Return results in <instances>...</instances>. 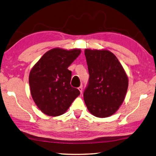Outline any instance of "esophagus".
<instances>
[{"mask_svg": "<svg viewBox=\"0 0 156 156\" xmlns=\"http://www.w3.org/2000/svg\"><path fill=\"white\" fill-rule=\"evenodd\" d=\"M78 89H79V92H80V93L81 94L82 92H83V86H81L80 87H78Z\"/></svg>", "mask_w": 156, "mask_h": 156, "instance_id": "1", "label": "esophagus"}]
</instances>
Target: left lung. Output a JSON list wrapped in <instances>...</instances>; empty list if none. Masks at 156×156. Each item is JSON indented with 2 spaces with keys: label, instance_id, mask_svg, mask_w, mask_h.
I'll return each mask as SVG.
<instances>
[{
  "label": "left lung",
  "instance_id": "1",
  "mask_svg": "<svg viewBox=\"0 0 156 156\" xmlns=\"http://www.w3.org/2000/svg\"><path fill=\"white\" fill-rule=\"evenodd\" d=\"M90 78L83 92L88 111L97 117H109L124 102L128 79L119 61L107 49H85Z\"/></svg>",
  "mask_w": 156,
  "mask_h": 156
}]
</instances>
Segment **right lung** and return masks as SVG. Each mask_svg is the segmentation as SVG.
I'll return each mask as SVG.
<instances>
[{
	"label": "right lung",
	"instance_id": "1",
	"mask_svg": "<svg viewBox=\"0 0 156 156\" xmlns=\"http://www.w3.org/2000/svg\"><path fill=\"white\" fill-rule=\"evenodd\" d=\"M80 54L79 49L54 48L32 67L29 75L31 96L44 114L52 117L64 114L80 94L70 86L72 73L68 69Z\"/></svg>",
	"mask_w": 156,
	"mask_h": 156
}]
</instances>
